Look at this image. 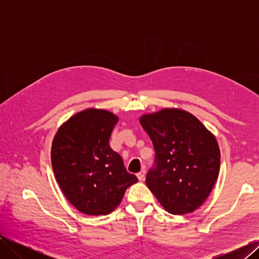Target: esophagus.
<instances>
[{"mask_svg":"<svg viewBox=\"0 0 259 259\" xmlns=\"http://www.w3.org/2000/svg\"><path fill=\"white\" fill-rule=\"evenodd\" d=\"M145 176H146V170L145 169H142L137 173V178L140 180V182H143V180L145 179Z\"/></svg>","mask_w":259,"mask_h":259,"instance_id":"esophagus-1","label":"esophagus"}]
</instances>
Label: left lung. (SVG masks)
Segmentation results:
<instances>
[{
  "label": "left lung",
  "instance_id": "obj_1",
  "mask_svg": "<svg viewBox=\"0 0 259 259\" xmlns=\"http://www.w3.org/2000/svg\"><path fill=\"white\" fill-rule=\"evenodd\" d=\"M154 148L146 184L168 213H191L216 183L221 151L215 136L191 113L180 109L140 117Z\"/></svg>",
  "mask_w": 259,
  "mask_h": 259
}]
</instances>
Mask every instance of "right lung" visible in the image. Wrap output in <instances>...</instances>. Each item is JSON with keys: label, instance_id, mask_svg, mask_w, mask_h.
Returning <instances> with one entry per match:
<instances>
[{"label": "right lung", "instance_id": "1", "mask_svg": "<svg viewBox=\"0 0 259 259\" xmlns=\"http://www.w3.org/2000/svg\"><path fill=\"white\" fill-rule=\"evenodd\" d=\"M117 120L109 111L88 109L62 124L53 140L55 177L68 201L86 215L111 213L138 182L109 145Z\"/></svg>", "mask_w": 259, "mask_h": 259}]
</instances>
